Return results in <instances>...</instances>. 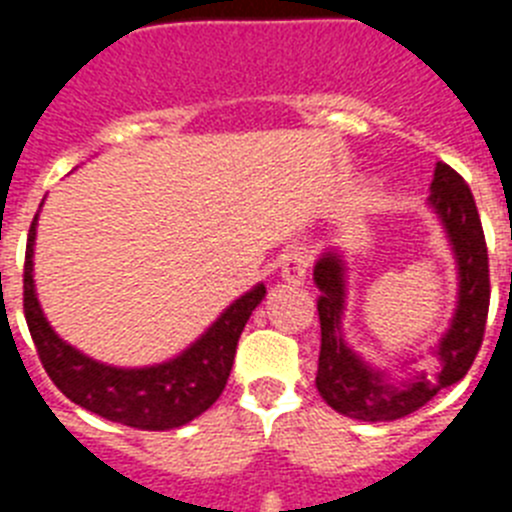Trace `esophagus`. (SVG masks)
Instances as JSON below:
<instances>
[{
  "instance_id": "obj_1",
  "label": "esophagus",
  "mask_w": 512,
  "mask_h": 512,
  "mask_svg": "<svg viewBox=\"0 0 512 512\" xmlns=\"http://www.w3.org/2000/svg\"><path fill=\"white\" fill-rule=\"evenodd\" d=\"M279 266H282L284 282L302 284V282H305V277H307L310 256H307V251L302 246H292V248H287V251L282 253V261H279Z\"/></svg>"
}]
</instances>
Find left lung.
<instances>
[{"instance_id":"obj_1","label":"left lung","mask_w":512,"mask_h":512,"mask_svg":"<svg viewBox=\"0 0 512 512\" xmlns=\"http://www.w3.org/2000/svg\"><path fill=\"white\" fill-rule=\"evenodd\" d=\"M431 205L446 225L459 261V307L449 333L438 346L436 372H420L410 382L397 384L382 379L343 343V266L328 253L315 266V284L320 287V356L318 392L330 408L348 418L366 423H387L405 418L433 400L443 387L459 382L469 372L485 341L487 310H490V259L477 205L467 182L438 161L431 182Z\"/></svg>"}]
</instances>
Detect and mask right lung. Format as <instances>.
Returning a JSON list of instances; mask_svg holds the SVG:
<instances>
[{
  "instance_id": "right-lung-1",
  "label": "right lung",
  "mask_w": 512,
  "mask_h": 512,
  "mask_svg": "<svg viewBox=\"0 0 512 512\" xmlns=\"http://www.w3.org/2000/svg\"><path fill=\"white\" fill-rule=\"evenodd\" d=\"M35 223L38 215L27 233L22 307L40 364L58 390L81 408L138 431L179 428L212 408V402L223 395L228 384L238 338L251 312L264 300V284L235 300L182 356L148 369H117L79 354L45 323L33 287Z\"/></svg>"
}]
</instances>
